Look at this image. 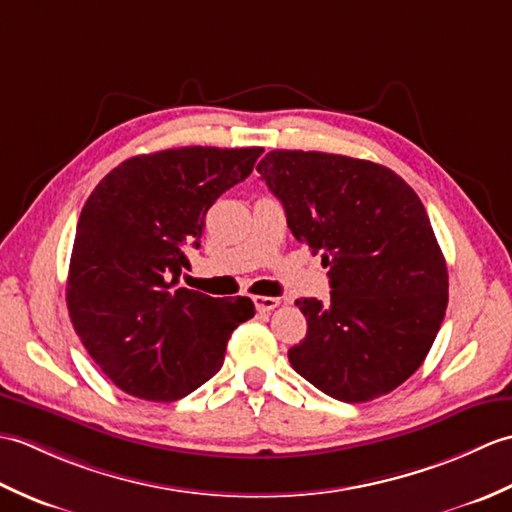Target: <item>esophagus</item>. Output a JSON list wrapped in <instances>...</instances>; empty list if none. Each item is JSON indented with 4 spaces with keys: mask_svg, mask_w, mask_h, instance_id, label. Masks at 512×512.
I'll list each match as a JSON object with an SVG mask.
<instances>
[{
    "mask_svg": "<svg viewBox=\"0 0 512 512\" xmlns=\"http://www.w3.org/2000/svg\"><path fill=\"white\" fill-rule=\"evenodd\" d=\"M253 303H255V308H257L259 312H270V310H275V308L279 306V299H277V297H262V295H257V297H253Z\"/></svg>",
    "mask_w": 512,
    "mask_h": 512,
    "instance_id": "obj_1",
    "label": "esophagus"
}]
</instances>
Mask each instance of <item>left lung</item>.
I'll return each mask as SVG.
<instances>
[{
    "label": "left lung",
    "mask_w": 512,
    "mask_h": 512,
    "mask_svg": "<svg viewBox=\"0 0 512 512\" xmlns=\"http://www.w3.org/2000/svg\"><path fill=\"white\" fill-rule=\"evenodd\" d=\"M297 242L321 250L330 299H297L295 372L343 402L385 396L429 354L449 301L447 262L409 184L369 160L275 149L257 165Z\"/></svg>",
    "instance_id": "left-lung-1"
}]
</instances>
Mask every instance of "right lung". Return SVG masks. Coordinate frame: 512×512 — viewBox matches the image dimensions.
<instances>
[{
    "label": "right lung",
    "mask_w": 512,
    "mask_h": 512,
    "mask_svg": "<svg viewBox=\"0 0 512 512\" xmlns=\"http://www.w3.org/2000/svg\"><path fill=\"white\" fill-rule=\"evenodd\" d=\"M262 147H180L134 156L96 184L76 224L70 319L101 372L125 394L171 402L206 383L255 314L248 297L180 286L204 217L250 176Z\"/></svg>",
    "instance_id": "add662e5"
}]
</instances>
